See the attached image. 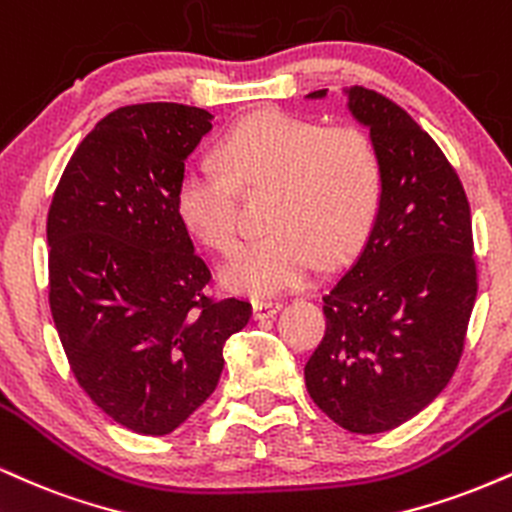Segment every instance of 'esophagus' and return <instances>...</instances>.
<instances>
[{"label":"esophagus","mask_w":512,"mask_h":512,"mask_svg":"<svg viewBox=\"0 0 512 512\" xmlns=\"http://www.w3.org/2000/svg\"><path fill=\"white\" fill-rule=\"evenodd\" d=\"M282 309V302H254V318L263 321V318L275 316Z\"/></svg>","instance_id":"1"}]
</instances>
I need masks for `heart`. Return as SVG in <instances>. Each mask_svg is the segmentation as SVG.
Instances as JSON below:
<instances>
[{
    "label": "heart",
    "instance_id": "1",
    "mask_svg": "<svg viewBox=\"0 0 512 512\" xmlns=\"http://www.w3.org/2000/svg\"><path fill=\"white\" fill-rule=\"evenodd\" d=\"M218 159L191 158L177 182V210L208 246L230 251L239 232V186L270 189L266 237L242 246L222 278L270 297L338 261L369 232L383 194V162L359 126L323 129L287 112H263L222 136Z\"/></svg>",
    "mask_w": 512,
    "mask_h": 512
}]
</instances>
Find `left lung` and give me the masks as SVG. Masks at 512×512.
Segmentation results:
<instances>
[{"instance_id": "8db88e82", "label": "left lung", "mask_w": 512, "mask_h": 512, "mask_svg": "<svg viewBox=\"0 0 512 512\" xmlns=\"http://www.w3.org/2000/svg\"><path fill=\"white\" fill-rule=\"evenodd\" d=\"M345 93L381 153L383 194L364 249L323 297L326 335L304 378L318 410L366 436L405 424L448 386L477 299V263L470 203L434 138L386 95Z\"/></svg>"}]
</instances>
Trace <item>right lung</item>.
Listing matches in <instances>:
<instances>
[{"instance_id":"obj_1","label":"right lung","mask_w":512,"mask_h":512,"mask_svg":"<svg viewBox=\"0 0 512 512\" xmlns=\"http://www.w3.org/2000/svg\"><path fill=\"white\" fill-rule=\"evenodd\" d=\"M213 114L143 102L78 143L47 213L50 309L78 386L114 422L172 434L218 386L222 347L251 318L213 280L177 210L184 160Z\"/></svg>"}]
</instances>
